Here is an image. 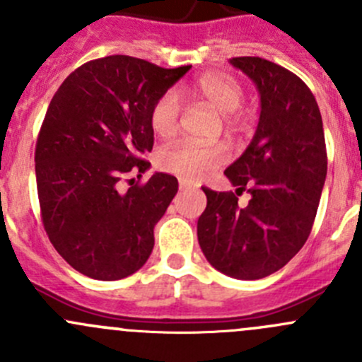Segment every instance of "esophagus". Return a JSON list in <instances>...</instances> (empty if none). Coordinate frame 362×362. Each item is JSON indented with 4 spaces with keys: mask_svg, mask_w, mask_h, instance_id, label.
<instances>
[{
    "mask_svg": "<svg viewBox=\"0 0 362 362\" xmlns=\"http://www.w3.org/2000/svg\"><path fill=\"white\" fill-rule=\"evenodd\" d=\"M178 185H180V189H191V187H192V184H191V182L184 180V178H182V180L178 182Z\"/></svg>",
    "mask_w": 362,
    "mask_h": 362,
    "instance_id": "esophagus-1",
    "label": "esophagus"
}]
</instances>
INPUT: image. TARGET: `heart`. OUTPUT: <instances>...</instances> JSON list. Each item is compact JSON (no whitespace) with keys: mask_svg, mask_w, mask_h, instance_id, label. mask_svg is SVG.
<instances>
[{"mask_svg":"<svg viewBox=\"0 0 362 362\" xmlns=\"http://www.w3.org/2000/svg\"><path fill=\"white\" fill-rule=\"evenodd\" d=\"M191 94L208 107L222 113L226 126L233 127L240 120L238 107L243 101V87L233 76L224 73L204 75L191 87ZM180 100L177 93L163 94L151 110V126L160 138H170L177 133L180 119ZM226 160L222 145H202L180 141L159 152L158 163L163 170L177 173L189 180H202Z\"/></svg>","mask_w":362,"mask_h":362,"instance_id":"obj_1","label":"heart"}]
</instances>
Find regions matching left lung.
<instances>
[{"label": "left lung", "mask_w": 362, "mask_h": 362, "mask_svg": "<svg viewBox=\"0 0 362 362\" xmlns=\"http://www.w3.org/2000/svg\"><path fill=\"white\" fill-rule=\"evenodd\" d=\"M229 63L255 83L261 113L249 147L224 171L236 191L203 187L198 242L215 269L257 280L284 268L308 240L326 182V140L319 105L299 76L261 57ZM243 190L251 202L238 207Z\"/></svg>", "instance_id": "left-lung-1"}]
</instances>
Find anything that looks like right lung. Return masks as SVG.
Here are the masks:
<instances>
[{
    "mask_svg": "<svg viewBox=\"0 0 362 362\" xmlns=\"http://www.w3.org/2000/svg\"><path fill=\"white\" fill-rule=\"evenodd\" d=\"M189 69L108 56L76 68L54 94L36 141V187L50 243L82 275L126 279L154 249L178 180L156 171L126 191L120 180L151 168V110Z\"/></svg>",
    "mask_w": 362,
    "mask_h": 362,
    "instance_id": "add662e5",
    "label": "right lung"
}]
</instances>
